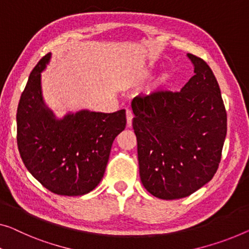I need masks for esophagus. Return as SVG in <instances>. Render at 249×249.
<instances>
[{
  "mask_svg": "<svg viewBox=\"0 0 249 249\" xmlns=\"http://www.w3.org/2000/svg\"><path fill=\"white\" fill-rule=\"evenodd\" d=\"M132 121H133V113L132 110L127 109L126 110V122H127V127H131L132 126Z\"/></svg>",
  "mask_w": 249,
  "mask_h": 249,
  "instance_id": "obj_1",
  "label": "esophagus"
}]
</instances>
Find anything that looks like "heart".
Masks as SVG:
<instances>
[{
  "mask_svg": "<svg viewBox=\"0 0 249 249\" xmlns=\"http://www.w3.org/2000/svg\"><path fill=\"white\" fill-rule=\"evenodd\" d=\"M168 78H169V76H168V75H163V76L160 78V81H159V84H160V85L164 84L165 81L168 80Z\"/></svg>",
  "mask_w": 249,
  "mask_h": 249,
  "instance_id": "obj_1",
  "label": "heart"
}]
</instances>
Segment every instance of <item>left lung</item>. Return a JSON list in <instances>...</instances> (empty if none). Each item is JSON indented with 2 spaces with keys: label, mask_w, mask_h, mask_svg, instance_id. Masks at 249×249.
I'll list each match as a JSON object with an SVG mask.
<instances>
[{
  "label": "left lung",
  "mask_w": 249,
  "mask_h": 249,
  "mask_svg": "<svg viewBox=\"0 0 249 249\" xmlns=\"http://www.w3.org/2000/svg\"><path fill=\"white\" fill-rule=\"evenodd\" d=\"M195 75L180 91L159 90L132 101L140 177L160 199H180L213 179L227 134L218 81L205 60L188 53Z\"/></svg>",
  "instance_id": "8db88e82"
}]
</instances>
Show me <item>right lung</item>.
Instances as JSON below:
<instances>
[{"instance_id": "right-lung-1", "label": "right lung", "mask_w": 249, "mask_h": 249, "mask_svg": "<svg viewBox=\"0 0 249 249\" xmlns=\"http://www.w3.org/2000/svg\"><path fill=\"white\" fill-rule=\"evenodd\" d=\"M48 53L30 73L17 113L18 148L28 171L60 196H83L103 179L110 148L126 126L125 109L115 113L79 110L55 118L46 106L41 71Z\"/></svg>"}]
</instances>
